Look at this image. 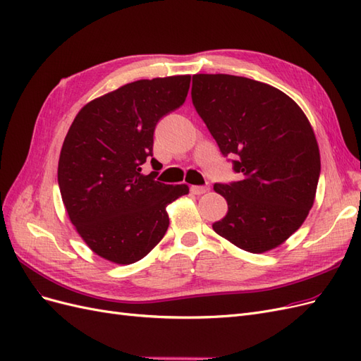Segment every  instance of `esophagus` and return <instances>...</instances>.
<instances>
[{
  "label": "esophagus",
  "mask_w": 361,
  "mask_h": 361,
  "mask_svg": "<svg viewBox=\"0 0 361 361\" xmlns=\"http://www.w3.org/2000/svg\"><path fill=\"white\" fill-rule=\"evenodd\" d=\"M207 190H209V187H207V185H204V187H197V185H192V187H191V192L195 194V195L204 194Z\"/></svg>",
  "instance_id": "esophagus-1"
}]
</instances>
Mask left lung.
<instances>
[{
	"label": "left lung",
	"mask_w": 361,
	"mask_h": 361,
	"mask_svg": "<svg viewBox=\"0 0 361 361\" xmlns=\"http://www.w3.org/2000/svg\"><path fill=\"white\" fill-rule=\"evenodd\" d=\"M192 105L241 179L215 183L228 211L214 231L250 253L297 232L314 202L321 173L310 122L288 94L226 73L192 76Z\"/></svg>",
	"instance_id": "1"
}]
</instances>
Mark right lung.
Returning <instances> with one entry per match:
<instances>
[{
  "mask_svg": "<svg viewBox=\"0 0 361 361\" xmlns=\"http://www.w3.org/2000/svg\"><path fill=\"white\" fill-rule=\"evenodd\" d=\"M191 76L140 80L87 104L76 114L60 152L59 187L76 232L97 256L120 265L143 259L166 235V207L188 185L141 173L150 159L159 120L179 108Z\"/></svg>",
  "mask_w": 361,
  "mask_h": 361,
  "instance_id": "add662e5",
  "label": "right lung"
}]
</instances>
